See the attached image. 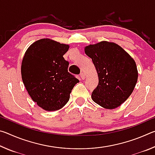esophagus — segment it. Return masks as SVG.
<instances>
[{
  "instance_id": "34e87169",
  "label": "esophagus",
  "mask_w": 155,
  "mask_h": 155,
  "mask_svg": "<svg viewBox=\"0 0 155 155\" xmlns=\"http://www.w3.org/2000/svg\"><path fill=\"white\" fill-rule=\"evenodd\" d=\"M80 77L83 80H84V79H85V74H84V73H81V74H80Z\"/></svg>"
}]
</instances>
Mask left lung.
Instances as JSON below:
<instances>
[{"instance_id":"8db88e82","label":"left lung","mask_w":155,"mask_h":155,"mask_svg":"<svg viewBox=\"0 0 155 155\" xmlns=\"http://www.w3.org/2000/svg\"><path fill=\"white\" fill-rule=\"evenodd\" d=\"M85 52L92 60L98 76L91 98L105 109L117 108L130 96L137 83L135 61L122 47L105 41L86 46Z\"/></svg>"}]
</instances>
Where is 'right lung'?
<instances>
[{
  "instance_id": "obj_1",
  "label": "right lung",
  "mask_w": 155,
  "mask_h": 155,
  "mask_svg": "<svg viewBox=\"0 0 155 155\" xmlns=\"http://www.w3.org/2000/svg\"><path fill=\"white\" fill-rule=\"evenodd\" d=\"M68 49L66 44L41 39L31 44L23 57V83L33 101L46 111L62 108L79 82L68 71L69 62L63 56Z\"/></svg>"
}]
</instances>
